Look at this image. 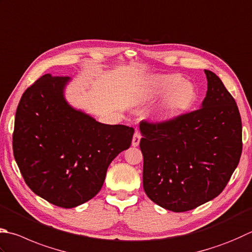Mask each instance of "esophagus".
Returning <instances> with one entry per match:
<instances>
[{"mask_svg":"<svg viewBox=\"0 0 252 252\" xmlns=\"http://www.w3.org/2000/svg\"><path fill=\"white\" fill-rule=\"evenodd\" d=\"M140 139H141V135H140V132H138V131H135L134 137H132V140H131V145L134 146V147H137V146L139 145Z\"/></svg>","mask_w":252,"mask_h":252,"instance_id":"esophagus-1","label":"esophagus"}]
</instances>
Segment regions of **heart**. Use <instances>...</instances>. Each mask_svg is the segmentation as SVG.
<instances>
[{
	"mask_svg": "<svg viewBox=\"0 0 252 252\" xmlns=\"http://www.w3.org/2000/svg\"><path fill=\"white\" fill-rule=\"evenodd\" d=\"M153 112L151 121L165 124L175 121L191 107L196 99V90L179 74H154L147 78L139 102L161 96Z\"/></svg>",
	"mask_w": 252,
	"mask_h": 252,
	"instance_id": "heart-1",
	"label": "heart"
}]
</instances>
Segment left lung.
Wrapping results in <instances>:
<instances>
[{
  "instance_id": "8db88e82",
  "label": "left lung",
  "mask_w": 252,
  "mask_h": 252,
  "mask_svg": "<svg viewBox=\"0 0 252 252\" xmlns=\"http://www.w3.org/2000/svg\"><path fill=\"white\" fill-rule=\"evenodd\" d=\"M197 111L165 124L141 122L142 183L151 201L187 212L222 192L239 163L243 126L234 97L210 70Z\"/></svg>"
}]
</instances>
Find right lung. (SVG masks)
Listing matches in <instances>:
<instances>
[{"mask_svg":"<svg viewBox=\"0 0 252 252\" xmlns=\"http://www.w3.org/2000/svg\"><path fill=\"white\" fill-rule=\"evenodd\" d=\"M69 77L42 75L17 106L13 151L32 192L72 208L99 192L112 161L131 145L134 128L107 125L70 105Z\"/></svg>","mask_w":252,"mask_h":252,"instance_id":"add662e5","label":"right lung"}]
</instances>
